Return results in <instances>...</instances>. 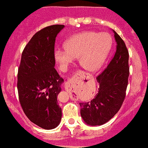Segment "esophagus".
<instances>
[{"label": "esophagus", "mask_w": 148, "mask_h": 148, "mask_svg": "<svg viewBox=\"0 0 148 148\" xmlns=\"http://www.w3.org/2000/svg\"><path fill=\"white\" fill-rule=\"evenodd\" d=\"M65 89L68 91H69V92H71L72 86H71L70 82H67V83H66V84H65Z\"/></svg>", "instance_id": "34e87169"}]
</instances>
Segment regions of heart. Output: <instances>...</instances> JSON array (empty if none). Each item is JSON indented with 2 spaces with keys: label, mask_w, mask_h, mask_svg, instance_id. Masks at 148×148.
<instances>
[{
  "label": "heart",
  "mask_w": 148,
  "mask_h": 148,
  "mask_svg": "<svg viewBox=\"0 0 148 148\" xmlns=\"http://www.w3.org/2000/svg\"><path fill=\"white\" fill-rule=\"evenodd\" d=\"M112 45L107 32L84 31L69 37L64 42V49H55L54 58L60 70L66 71L77 58L80 65L88 71H96L105 62Z\"/></svg>",
  "instance_id": "1"
}]
</instances>
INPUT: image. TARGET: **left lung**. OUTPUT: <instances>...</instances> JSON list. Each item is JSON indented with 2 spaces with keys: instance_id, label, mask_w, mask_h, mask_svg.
I'll use <instances>...</instances> for the list:
<instances>
[{
  "instance_id": "1",
  "label": "left lung",
  "mask_w": 148,
  "mask_h": 148,
  "mask_svg": "<svg viewBox=\"0 0 148 148\" xmlns=\"http://www.w3.org/2000/svg\"><path fill=\"white\" fill-rule=\"evenodd\" d=\"M112 31L116 51L107 68L97 77L99 91L90 102L79 103L80 116L88 125H101L109 121L119 110L125 97L129 55L124 41Z\"/></svg>"
}]
</instances>
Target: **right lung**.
I'll list each match as a JSON object with an SVG mask.
<instances>
[{"label": "right lung", "mask_w": 148, "mask_h": 148, "mask_svg": "<svg viewBox=\"0 0 148 148\" xmlns=\"http://www.w3.org/2000/svg\"><path fill=\"white\" fill-rule=\"evenodd\" d=\"M64 27L52 25L37 32L26 45L18 69L19 99L29 119L44 129L56 128L62 120L57 97L64 80L55 70V38Z\"/></svg>", "instance_id": "1"}]
</instances>
